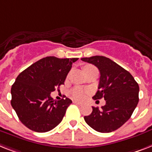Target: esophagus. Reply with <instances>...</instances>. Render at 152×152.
Masks as SVG:
<instances>
[{
  "label": "esophagus",
  "mask_w": 152,
  "mask_h": 152,
  "mask_svg": "<svg viewBox=\"0 0 152 152\" xmlns=\"http://www.w3.org/2000/svg\"><path fill=\"white\" fill-rule=\"evenodd\" d=\"M73 103L74 104H77V105H82L83 103L82 102H76V101H73Z\"/></svg>",
  "instance_id": "1"
}]
</instances>
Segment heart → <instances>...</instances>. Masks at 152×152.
I'll return each instance as SVG.
<instances>
[{
    "label": "heart",
    "mask_w": 152,
    "mask_h": 152,
    "mask_svg": "<svg viewBox=\"0 0 152 152\" xmlns=\"http://www.w3.org/2000/svg\"><path fill=\"white\" fill-rule=\"evenodd\" d=\"M89 67H91V65H87V66H85L84 69ZM87 94H88V91L84 90V89L80 88V87H76V88L72 89V91H71L72 97H73L74 99L76 100L84 99L85 97H87Z\"/></svg>",
    "instance_id": "1"
}]
</instances>
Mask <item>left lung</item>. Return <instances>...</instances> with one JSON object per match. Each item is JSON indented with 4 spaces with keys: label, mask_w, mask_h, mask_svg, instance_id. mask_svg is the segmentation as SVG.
<instances>
[{
    "label": "left lung",
    "mask_w": 152,
    "mask_h": 152,
    "mask_svg": "<svg viewBox=\"0 0 152 152\" xmlns=\"http://www.w3.org/2000/svg\"><path fill=\"white\" fill-rule=\"evenodd\" d=\"M99 69L98 91L94 100L104 97L105 105L102 109L92 107L91 115L84 116L85 122L100 133H110L121 127L131 117L139 102V86L128 71L110 58L104 56L83 58Z\"/></svg>",
    "instance_id": "1"
}]
</instances>
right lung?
I'll return each instance as SVG.
<instances>
[{"mask_svg":"<svg viewBox=\"0 0 152 152\" xmlns=\"http://www.w3.org/2000/svg\"><path fill=\"white\" fill-rule=\"evenodd\" d=\"M73 58L49 56L40 59L21 72L11 89L12 108L23 125L33 131L44 133L61 123L72 101H55L50 93L64 84Z\"/></svg>","mask_w":152,"mask_h":152,"instance_id":"obj_1","label":"right lung"}]
</instances>
